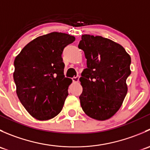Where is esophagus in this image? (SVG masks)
Listing matches in <instances>:
<instances>
[{
	"mask_svg": "<svg viewBox=\"0 0 150 150\" xmlns=\"http://www.w3.org/2000/svg\"><path fill=\"white\" fill-rule=\"evenodd\" d=\"M79 79H80V76L79 75H77L76 77L72 78V81H73L74 83H78V81H79Z\"/></svg>",
	"mask_w": 150,
	"mask_h": 150,
	"instance_id": "esophagus-1",
	"label": "esophagus"
}]
</instances>
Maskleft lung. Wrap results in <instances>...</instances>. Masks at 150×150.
Here are the masks:
<instances>
[{"instance_id": "1", "label": "left lung", "mask_w": 150, "mask_h": 150, "mask_svg": "<svg viewBox=\"0 0 150 150\" xmlns=\"http://www.w3.org/2000/svg\"><path fill=\"white\" fill-rule=\"evenodd\" d=\"M81 38L78 48L87 59V68L80 78L81 107L91 118L107 120L117 112L126 96L131 57L123 47L108 38L90 35Z\"/></svg>"}]
</instances>
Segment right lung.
Listing matches in <instances>:
<instances>
[{"label": "right lung", "instance_id": "add662e5", "mask_svg": "<svg viewBox=\"0 0 150 150\" xmlns=\"http://www.w3.org/2000/svg\"><path fill=\"white\" fill-rule=\"evenodd\" d=\"M74 36L53 33L39 36L15 58L13 80L18 98L35 118L46 120L63 108L72 79L64 75L63 50Z\"/></svg>", "mask_w": 150, "mask_h": 150}]
</instances>
